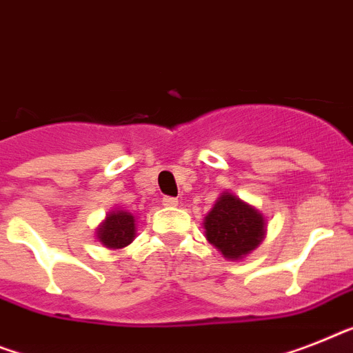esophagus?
Returning a JSON list of instances; mask_svg holds the SVG:
<instances>
[{
    "mask_svg": "<svg viewBox=\"0 0 353 353\" xmlns=\"http://www.w3.org/2000/svg\"><path fill=\"white\" fill-rule=\"evenodd\" d=\"M162 203H164L165 208H174V205H179V200L173 196H164L162 198Z\"/></svg>",
    "mask_w": 353,
    "mask_h": 353,
    "instance_id": "esophagus-1",
    "label": "esophagus"
}]
</instances>
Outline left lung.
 <instances>
[{
	"label": "left lung",
	"instance_id": "obj_1",
	"mask_svg": "<svg viewBox=\"0 0 353 353\" xmlns=\"http://www.w3.org/2000/svg\"><path fill=\"white\" fill-rule=\"evenodd\" d=\"M203 234L225 260L238 261L260 247L267 220L254 205L223 191L214 208L203 218Z\"/></svg>",
	"mask_w": 353,
	"mask_h": 353
}]
</instances>
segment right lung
I'll use <instances>...</instances> for the list:
<instances>
[{
    "label": "right lung",
    "mask_w": 353,
    "mask_h": 353,
    "mask_svg": "<svg viewBox=\"0 0 353 353\" xmlns=\"http://www.w3.org/2000/svg\"><path fill=\"white\" fill-rule=\"evenodd\" d=\"M137 218L126 209H113L95 229L97 241L106 249H124L135 240Z\"/></svg>",
    "instance_id": "1"
}]
</instances>
